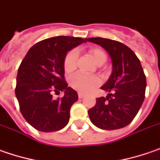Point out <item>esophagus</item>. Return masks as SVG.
Instances as JSON below:
<instances>
[{"label":"esophagus","mask_w":160,"mask_h":160,"mask_svg":"<svg viewBox=\"0 0 160 160\" xmlns=\"http://www.w3.org/2000/svg\"><path fill=\"white\" fill-rule=\"evenodd\" d=\"M78 96H79V98H83L85 97V95L83 93H81V92H79V93H78Z\"/></svg>","instance_id":"esophagus-1"}]
</instances>
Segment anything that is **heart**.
I'll use <instances>...</instances> for the list:
<instances>
[{
  "mask_svg": "<svg viewBox=\"0 0 160 160\" xmlns=\"http://www.w3.org/2000/svg\"><path fill=\"white\" fill-rule=\"evenodd\" d=\"M89 53L97 64L105 62L107 60V54L99 48H91L89 50ZM77 59H78V52L76 50H72L65 55L63 60V67L66 72H72L76 69ZM99 83H100L99 78L95 76H88L82 73H77L73 75L70 80L71 86L82 92H88L91 90L93 88L99 85Z\"/></svg>",
  "mask_w": 160,
  "mask_h": 160,
  "instance_id": "b5f03b06",
  "label": "heart"
}]
</instances>
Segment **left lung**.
I'll use <instances>...</instances> for the list:
<instances>
[{"instance_id":"8db88e82","label":"left lung","mask_w":160,"mask_h":160,"mask_svg":"<svg viewBox=\"0 0 160 160\" xmlns=\"http://www.w3.org/2000/svg\"><path fill=\"white\" fill-rule=\"evenodd\" d=\"M100 45L110 55L112 73L101 87L108 92L107 98H97L88 110L94 125L103 130L127 126L133 120L145 98L146 77L140 60L128 46L118 41L102 38H86Z\"/></svg>"}]
</instances>
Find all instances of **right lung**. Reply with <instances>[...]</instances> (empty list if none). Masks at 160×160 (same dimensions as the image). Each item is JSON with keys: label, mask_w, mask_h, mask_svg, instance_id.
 <instances>
[{"label": "right lung", "mask_w": 160, "mask_h": 160, "mask_svg": "<svg viewBox=\"0 0 160 160\" xmlns=\"http://www.w3.org/2000/svg\"><path fill=\"white\" fill-rule=\"evenodd\" d=\"M86 42V38L54 37L37 43L27 52L18 70L15 94L23 117L35 129L56 132L69 122L78 94L64 80L63 60L69 51ZM52 91H63L65 96L53 100Z\"/></svg>", "instance_id": "obj_1"}]
</instances>
